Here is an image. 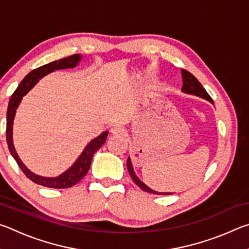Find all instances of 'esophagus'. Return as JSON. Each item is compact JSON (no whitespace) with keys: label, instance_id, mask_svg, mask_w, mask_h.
<instances>
[{"label":"esophagus","instance_id":"1","mask_svg":"<svg viewBox=\"0 0 249 249\" xmlns=\"http://www.w3.org/2000/svg\"><path fill=\"white\" fill-rule=\"evenodd\" d=\"M111 134L114 136H123L125 134V128L121 125H115L111 128Z\"/></svg>","mask_w":249,"mask_h":249}]
</instances>
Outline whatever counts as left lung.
Segmentation results:
<instances>
[{
  "mask_svg": "<svg viewBox=\"0 0 249 249\" xmlns=\"http://www.w3.org/2000/svg\"><path fill=\"white\" fill-rule=\"evenodd\" d=\"M181 75H182V82H183V86H182V88H181V91H182L183 93L196 95V96H199V98L205 99L206 101H209V102L213 104V100L211 99V96L209 95L208 92L205 91L204 88L202 87V84L199 82V80H197L195 75L184 69L181 70ZM126 165H127L128 172H129L130 177H132L134 182L136 183L141 189H142L144 191L149 192V193H154V195H162V196L172 195V193H170V192H157V191L153 190V189H150L149 187H147L144 182H142V181L137 178V176L135 175L133 166H132V161H130L129 157L127 159V163H126Z\"/></svg>",
  "mask_w": 249,
  "mask_h": 249,
  "instance_id": "8db88e82",
  "label": "left lung"
}]
</instances>
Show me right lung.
Here are the masks:
<instances>
[{
	"label": "right lung",
	"instance_id": "right-lung-1",
	"mask_svg": "<svg viewBox=\"0 0 249 249\" xmlns=\"http://www.w3.org/2000/svg\"><path fill=\"white\" fill-rule=\"evenodd\" d=\"M81 59H82L81 54L77 53V54H72V56L70 57L60 59V60L53 61L50 62V64L41 66L37 69H34L22 80V82L19 83L18 89L15 90L13 95H12V98L10 99V102H8L7 115H6V142L8 145V149H10L11 155L13 156V158L16 160L18 167L22 169L25 176H26L28 179H31L33 182L44 185V187L53 188V189H66V188L72 187V185H74L75 183H78L79 181L88 174V171H89L93 155L95 154L96 150H99L101 147H102L105 141H107L108 132L107 130H105V132L99 135V136L94 138V140H92L89 144L86 146V148L83 149L82 154L79 156V158L75 160L73 165L71 166L69 169H67L64 174L59 175L58 177H53H53H41L34 174V172H32L26 166L24 165L14 148L13 122H14L16 109H18L20 101L23 99V96L26 93H28V91H31L41 78H44L45 75L53 72L54 70L74 68V67L78 66Z\"/></svg>",
	"mask_w": 249,
	"mask_h": 249
}]
</instances>
